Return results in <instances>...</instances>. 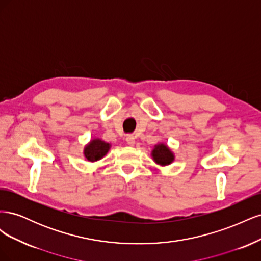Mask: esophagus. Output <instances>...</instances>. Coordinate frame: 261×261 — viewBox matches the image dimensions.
I'll list each match as a JSON object with an SVG mask.
<instances>
[{
  "instance_id": "esophagus-1",
  "label": "esophagus",
  "mask_w": 261,
  "mask_h": 261,
  "mask_svg": "<svg viewBox=\"0 0 261 261\" xmlns=\"http://www.w3.org/2000/svg\"><path fill=\"white\" fill-rule=\"evenodd\" d=\"M126 143L129 146H134V144H135V137H134V135H127V137H126Z\"/></svg>"
}]
</instances>
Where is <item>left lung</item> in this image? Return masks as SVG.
<instances>
[{
  "mask_svg": "<svg viewBox=\"0 0 261 261\" xmlns=\"http://www.w3.org/2000/svg\"><path fill=\"white\" fill-rule=\"evenodd\" d=\"M152 156H153V160L161 165L170 164L173 160H174V155H173V153L170 151V149L163 144L155 146V148L152 151Z\"/></svg>",
  "mask_w": 261,
  "mask_h": 261,
  "instance_id": "obj_1",
  "label": "left lung"
}]
</instances>
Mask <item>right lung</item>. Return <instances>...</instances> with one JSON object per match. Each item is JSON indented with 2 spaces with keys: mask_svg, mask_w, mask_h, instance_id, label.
<instances>
[{
  "mask_svg": "<svg viewBox=\"0 0 261 261\" xmlns=\"http://www.w3.org/2000/svg\"><path fill=\"white\" fill-rule=\"evenodd\" d=\"M110 145L100 139H93L91 143L85 148V156L88 161H98L103 158L109 151Z\"/></svg>",
  "mask_w": 261,
  "mask_h": 261,
  "instance_id": "obj_1",
  "label": "right lung"
}]
</instances>
